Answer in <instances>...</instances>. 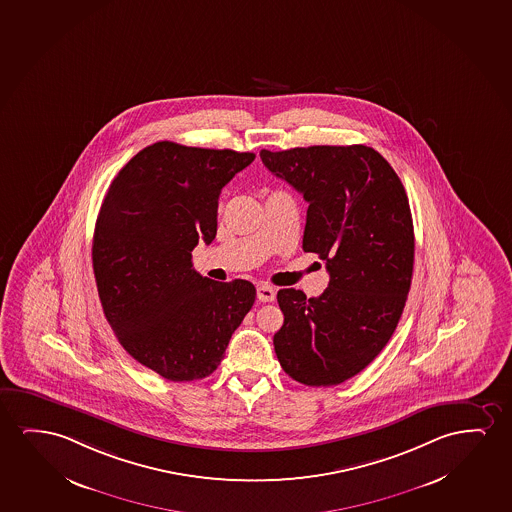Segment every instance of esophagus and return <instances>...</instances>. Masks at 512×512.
Returning <instances> with one entry per match:
<instances>
[{"label":"esophagus","mask_w":512,"mask_h":512,"mask_svg":"<svg viewBox=\"0 0 512 512\" xmlns=\"http://www.w3.org/2000/svg\"><path fill=\"white\" fill-rule=\"evenodd\" d=\"M256 293H258L261 302H274L275 300V289L270 284H265V282L258 284Z\"/></svg>","instance_id":"34e87169"}]
</instances>
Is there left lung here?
<instances>
[{
	"mask_svg": "<svg viewBox=\"0 0 512 512\" xmlns=\"http://www.w3.org/2000/svg\"><path fill=\"white\" fill-rule=\"evenodd\" d=\"M263 165L302 193L303 251L326 261L317 298L281 289L274 335L284 372L305 386H337L388 344L404 312L414 267L409 198L395 170L367 145L260 152Z\"/></svg>",
	"mask_w": 512,
	"mask_h": 512,
	"instance_id": "1",
	"label": "left lung"
}]
</instances>
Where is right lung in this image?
Returning <instances> with one entry per match:
<instances>
[{"instance_id": "obj_1", "label": "right lung", "mask_w": 512, "mask_h": 512, "mask_svg": "<svg viewBox=\"0 0 512 512\" xmlns=\"http://www.w3.org/2000/svg\"><path fill=\"white\" fill-rule=\"evenodd\" d=\"M252 152L156 142L112 180L93 237L103 314L128 353L168 381L203 379L224 358L256 288L196 272L191 252L217 233L221 189Z\"/></svg>"}]
</instances>
